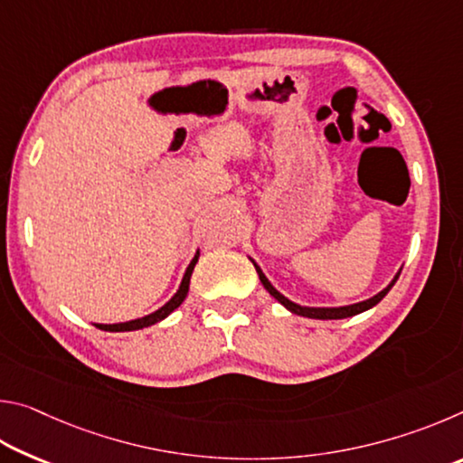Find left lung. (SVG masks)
I'll list each match as a JSON object with an SVG mask.
<instances>
[{
    "mask_svg": "<svg viewBox=\"0 0 463 463\" xmlns=\"http://www.w3.org/2000/svg\"><path fill=\"white\" fill-rule=\"evenodd\" d=\"M253 263H255V261H253ZM255 269H257V273H260V279H261L263 288L268 289V292H269L273 298H276V300H278L279 304H284V307H286L289 312H294V315H300V317H308V318H318V320H333V318L355 317V315H359V312H364V310H367V308L375 307V304H378V302L382 300V298L390 292V288L396 284L398 276H401V273H398V276L394 278V281H392V284H390L386 289H382L380 294H375L373 298H370V300H364V302H359V304H351V307H341V308H307V307H298V304L289 302L288 298L281 296V294L278 292V289L269 284L268 278L263 276V271H261L260 268H257V265H255Z\"/></svg>",
    "mask_w": 463,
    "mask_h": 463,
    "instance_id": "obj_1",
    "label": "left lung"
}]
</instances>
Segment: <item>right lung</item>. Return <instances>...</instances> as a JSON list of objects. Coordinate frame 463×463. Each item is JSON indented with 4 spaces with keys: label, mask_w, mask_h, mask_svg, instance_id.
I'll return each instance as SVG.
<instances>
[{
    "label": "right lung",
    "mask_w": 463,
    "mask_h": 463,
    "mask_svg": "<svg viewBox=\"0 0 463 463\" xmlns=\"http://www.w3.org/2000/svg\"><path fill=\"white\" fill-rule=\"evenodd\" d=\"M198 263V255L194 257L192 263L187 265L185 269V276L182 279V286H179L177 294L171 298V300L165 304V307L159 308L156 312H153V315H148L145 318H137V320H128V323H120V325H96L98 328H101V331H109V333H120V331H138V328H145V326H151L155 323H159V320H163L165 317H169L171 312H174L179 304H182L185 300L187 296V289H190V278H192V271H194V265Z\"/></svg>",
    "instance_id": "1"
}]
</instances>
